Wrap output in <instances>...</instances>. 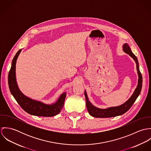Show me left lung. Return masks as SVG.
<instances>
[{"label": "left lung", "instance_id": "8db88e82", "mask_svg": "<svg viewBox=\"0 0 151 151\" xmlns=\"http://www.w3.org/2000/svg\"><path fill=\"white\" fill-rule=\"evenodd\" d=\"M123 51L127 54L129 55V56L135 60L137 65V73L138 75V85L135 88L133 94L129 98L128 101H127L123 104L116 107H110L107 109H99L96 108L92 105L90 101L88 99L86 91L84 92L86 100V106L87 110L89 113V114L94 117L98 118H105V117H116L117 116L122 115L127 111L132 105L135 102V100L140 94L142 85V77L141 73L139 71V64L138 62L137 58L134 55V54L131 52V49L127 43H124L123 46Z\"/></svg>", "mask_w": 151, "mask_h": 151}]
</instances>
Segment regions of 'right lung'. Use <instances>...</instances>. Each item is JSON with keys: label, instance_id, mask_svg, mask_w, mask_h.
Wrapping results in <instances>:
<instances>
[{"label": "right lung", "instance_id": "add662e5", "mask_svg": "<svg viewBox=\"0 0 151 151\" xmlns=\"http://www.w3.org/2000/svg\"><path fill=\"white\" fill-rule=\"evenodd\" d=\"M22 49L14 56L8 76V84L11 93L17 103L27 113L37 116L52 117L58 114L63 108L66 93H63L58 101L53 104L47 105L43 102L33 100L25 96L19 89L16 77V61Z\"/></svg>", "mask_w": 151, "mask_h": 151}]
</instances>
